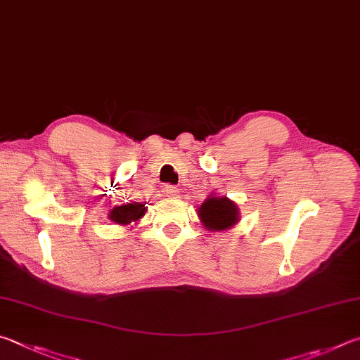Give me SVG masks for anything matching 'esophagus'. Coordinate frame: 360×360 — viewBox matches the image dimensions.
I'll use <instances>...</instances> for the list:
<instances>
[{"label":"esophagus","instance_id":"esophagus-1","mask_svg":"<svg viewBox=\"0 0 360 360\" xmlns=\"http://www.w3.org/2000/svg\"><path fill=\"white\" fill-rule=\"evenodd\" d=\"M164 193H166L167 198H179V190H176V186H172V185H167L166 188H164Z\"/></svg>","mask_w":360,"mask_h":360}]
</instances>
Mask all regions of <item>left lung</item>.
<instances>
[{
    "label": "left lung",
    "mask_w": 360,
    "mask_h": 360,
    "mask_svg": "<svg viewBox=\"0 0 360 360\" xmlns=\"http://www.w3.org/2000/svg\"><path fill=\"white\" fill-rule=\"evenodd\" d=\"M198 215L209 231H224L237 224L240 212L234 200L226 196H209L198 209Z\"/></svg>",
    "instance_id": "1"
}]
</instances>
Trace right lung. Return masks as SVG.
<instances>
[{
    "instance_id": "1",
    "label": "right lung",
    "mask_w": 360,
    "mask_h": 360,
    "mask_svg": "<svg viewBox=\"0 0 360 360\" xmlns=\"http://www.w3.org/2000/svg\"><path fill=\"white\" fill-rule=\"evenodd\" d=\"M145 204L141 202H129L126 205H117L113 207L109 213L110 221L122 224V226H128L131 223H136L145 215Z\"/></svg>"
}]
</instances>
